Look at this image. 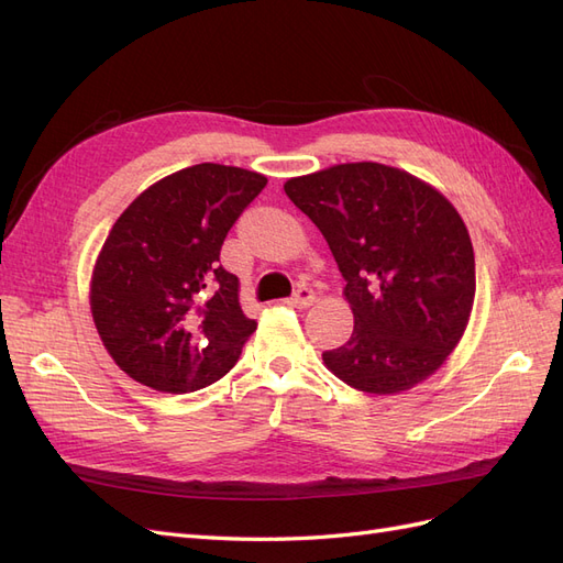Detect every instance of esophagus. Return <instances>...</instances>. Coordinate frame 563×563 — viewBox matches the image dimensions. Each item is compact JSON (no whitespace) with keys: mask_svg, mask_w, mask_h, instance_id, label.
<instances>
[{"mask_svg":"<svg viewBox=\"0 0 563 563\" xmlns=\"http://www.w3.org/2000/svg\"><path fill=\"white\" fill-rule=\"evenodd\" d=\"M288 305H294V308H310V305L314 302V291L308 286H300L298 291L286 300Z\"/></svg>","mask_w":563,"mask_h":563,"instance_id":"1","label":"esophagus"}]
</instances>
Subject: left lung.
Segmentation results:
<instances>
[{
  "label": "left lung",
  "mask_w": 563,
  "mask_h": 563,
  "mask_svg": "<svg viewBox=\"0 0 563 563\" xmlns=\"http://www.w3.org/2000/svg\"><path fill=\"white\" fill-rule=\"evenodd\" d=\"M284 192L329 242L354 314L333 376L371 395L411 389L446 362L474 302L463 218L432 185L376 162L286 180Z\"/></svg>",
  "instance_id": "obj_1"
}]
</instances>
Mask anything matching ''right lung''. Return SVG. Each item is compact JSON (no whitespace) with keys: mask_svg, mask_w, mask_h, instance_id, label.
Masks as SVG:
<instances>
[{"mask_svg":"<svg viewBox=\"0 0 563 563\" xmlns=\"http://www.w3.org/2000/svg\"><path fill=\"white\" fill-rule=\"evenodd\" d=\"M267 178L197 164L162 178L117 218L91 277V314L126 376L185 395L220 380L255 331L240 279L220 265L230 228Z\"/></svg>","mask_w":563,"mask_h":563,"instance_id":"right-lung-1","label":"right lung"}]
</instances>
